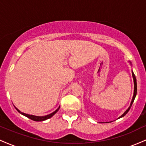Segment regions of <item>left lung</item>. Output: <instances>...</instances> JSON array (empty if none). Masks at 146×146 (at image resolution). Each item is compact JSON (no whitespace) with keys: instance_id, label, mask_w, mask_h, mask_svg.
<instances>
[{"instance_id":"obj_1","label":"left lung","mask_w":146,"mask_h":146,"mask_svg":"<svg viewBox=\"0 0 146 146\" xmlns=\"http://www.w3.org/2000/svg\"><path fill=\"white\" fill-rule=\"evenodd\" d=\"M132 77H133V80H134V84H135V89H134V95H133V98H132V102H131V103H130V107H129V108H128V109H127L126 110H125V113H123V115H122L121 117H119V118H121V117H124L125 115H126L127 113H128V112L129 111V110H130V108H131V106H132V104H133V102H134V100H135V97H136V95H137V80H136V78H135V74H134L133 72H132Z\"/></svg>"}]
</instances>
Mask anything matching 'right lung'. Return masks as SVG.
Returning <instances> with one entry per match:
<instances>
[{
	"label": "right lung",
	"instance_id": "add662e5",
	"mask_svg": "<svg viewBox=\"0 0 146 146\" xmlns=\"http://www.w3.org/2000/svg\"><path fill=\"white\" fill-rule=\"evenodd\" d=\"M16 109L20 113L22 114V115H25V116H26L27 117H28V118L30 119L33 120V121H44V120H46V119H48L51 118L52 116H53V115H54L55 114H56L57 112L58 111V110L60 109V107L56 110H55V111L53 112V113L49 114V115H46V116H42V117H38V116H34V115H28V114H25L24 113H22V112L20 111V110H18V109H17V108H16Z\"/></svg>",
	"mask_w": 146,
	"mask_h": 146
}]
</instances>
